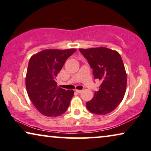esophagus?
<instances>
[{
    "instance_id": "esophagus-1",
    "label": "esophagus",
    "mask_w": 151,
    "mask_h": 151,
    "mask_svg": "<svg viewBox=\"0 0 151 151\" xmlns=\"http://www.w3.org/2000/svg\"><path fill=\"white\" fill-rule=\"evenodd\" d=\"M75 91L77 92V93H81V92H82L81 90H75Z\"/></svg>"
}]
</instances>
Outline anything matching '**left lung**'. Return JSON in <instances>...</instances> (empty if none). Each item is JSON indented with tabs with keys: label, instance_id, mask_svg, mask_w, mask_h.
Masks as SVG:
<instances>
[{
	"label": "left lung",
	"instance_id": "1",
	"mask_svg": "<svg viewBox=\"0 0 151 151\" xmlns=\"http://www.w3.org/2000/svg\"><path fill=\"white\" fill-rule=\"evenodd\" d=\"M93 70L94 79L101 84L94 97L86 103L92 113L103 115L110 113L121 103L125 95L127 76L121 56L107 47L79 49Z\"/></svg>",
	"mask_w": 151,
	"mask_h": 151
}]
</instances>
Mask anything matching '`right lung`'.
<instances>
[{
  "mask_svg": "<svg viewBox=\"0 0 151 151\" xmlns=\"http://www.w3.org/2000/svg\"><path fill=\"white\" fill-rule=\"evenodd\" d=\"M75 49H46L30 58L25 77L27 94L36 108L43 115L57 116L69 107L73 90L57 86L56 77Z\"/></svg>",
  "mask_w": 151,
  "mask_h": 151,
  "instance_id": "1",
  "label": "right lung"
}]
</instances>
